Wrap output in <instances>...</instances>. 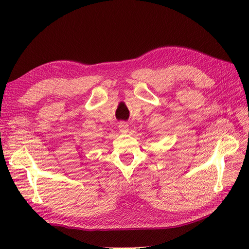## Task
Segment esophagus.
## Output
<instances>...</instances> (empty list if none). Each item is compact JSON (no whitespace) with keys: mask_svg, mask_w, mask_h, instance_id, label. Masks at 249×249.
<instances>
[{"mask_svg":"<svg viewBox=\"0 0 249 249\" xmlns=\"http://www.w3.org/2000/svg\"><path fill=\"white\" fill-rule=\"evenodd\" d=\"M118 127H119L120 132L126 133V132L128 131V127H129V125H128L126 122H120L119 125H118Z\"/></svg>","mask_w":249,"mask_h":249,"instance_id":"obj_1","label":"esophagus"}]
</instances>
